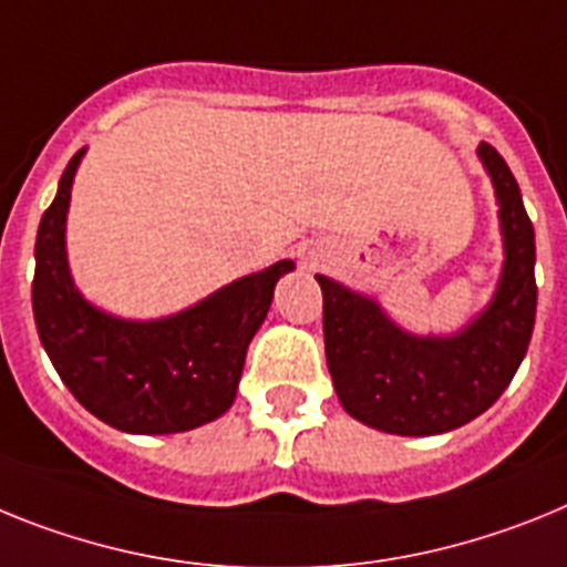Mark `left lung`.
I'll return each mask as SVG.
<instances>
[{"instance_id":"left-lung-1","label":"left lung","mask_w":567,"mask_h":567,"mask_svg":"<svg viewBox=\"0 0 567 567\" xmlns=\"http://www.w3.org/2000/svg\"><path fill=\"white\" fill-rule=\"evenodd\" d=\"M499 199L505 268L485 313L456 337H411L379 305L328 277L322 331L328 371L353 420L400 436L445 433L488 411L511 385L536 319V245L519 185L488 142L480 145Z\"/></svg>"}]
</instances>
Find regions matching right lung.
<instances>
[{"mask_svg":"<svg viewBox=\"0 0 567 567\" xmlns=\"http://www.w3.org/2000/svg\"><path fill=\"white\" fill-rule=\"evenodd\" d=\"M73 154L37 234L33 317L53 368L93 416L127 433H182L234 405L245 353L290 259L156 322L107 317L79 297L65 259Z\"/></svg>","mask_w":567,"mask_h":567,"instance_id":"obj_1","label":"right lung"}]
</instances>
